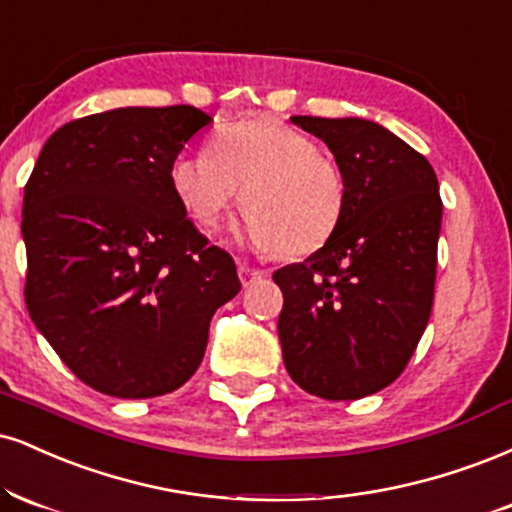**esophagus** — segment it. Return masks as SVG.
<instances>
[{
	"mask_svg": "<svg viewBox=\"0 0 512 512\" xmlns=\"http://www.w3.org/2000/svg\"><path fill=\"white\" fill-rule=\"evenodd\" d=\"M238 276H240V283H243V286L248 288V286H252V283H255L257 279H262L264 272H260V269H255V267H248V264H240V267H238Z\"/></svg>",
	"mask_w": 512,
	"mask_h": 512,
	"instance_id": "esophagus-1",
	"label": "esophagus"
}]
</instances>
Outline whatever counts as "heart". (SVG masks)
Wrapping results in <instances>:
<instances>
[{
	"mask_svg": "<svg viewBox=\"0 0 512 512\" xmlns=\"http://www.w3.org/2000/svg\"><path fill=\"white\" fill-rule=\"evenodd\" d=\"M171 188L200 229L214 231L233 202L248 212L245 236L286 257L322 248L341 221L346 181L334 157L286 123L255 119L224 126L209 152H181Z\"/></svg>",
	"mask_w": 512,
	"mask_h": 512,
	"instance_id": "obj_1",
	"label": "heart"
}]
</instances>
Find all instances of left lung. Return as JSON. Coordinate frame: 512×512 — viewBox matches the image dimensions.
<instances>
[{"label":"left lung","mask_w":512,"mask_h":512,"mask_svg":"<svg viewBox=\"0 0 512 512\" xmlns=\"http://www.w3.org/2000/svg\"><path fill=\"white\" fill-rule=\"evenodd\" d=\"M291 121L331 150L346 207L322 248L274 272L283 365L312 396L365 398L400 377L432 315L439 181L420 152L379 123Z\"/></svg>","instance_id":"left-lung-1"}]
</instances>
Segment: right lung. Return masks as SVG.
<instances>
[{
    "mask_svg": "<svg viewBox=\"0 0 512 512\" xmlns=\"http://www.w3.org/2000/svg\"><path fill=\"white\" fill-rule=\"evenodd\" d=\"M212 116L123 107L49 135L23 193L26 305L64 365L114 398L176 391L209 322L240 291L236 262L186 217L169 166Z\"/></svg>",
    "mask_w": 512,
    "mask_h": 512,
    "instance_id": "add662e5",
    "label": "right lung"
}]
</instances>
